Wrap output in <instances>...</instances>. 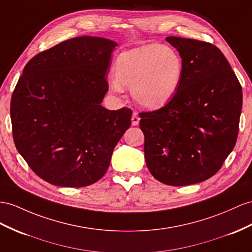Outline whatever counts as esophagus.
Here are the masks:
<instances>
[{"mask_svg":"<svg viewBox=\"0 0 252 252\" xmlns=\"http://www.w3.org/2000/svg\"><path fill=\"white\" fill-rule=\"evenodd\" d=\"M131 120H132V126H138L140 118L138 117L137 113H133V115H132V119H131Z\"/></svg>","mask_w":252,"mask_h":252,"instance_id":"34e87169","label":"esophagus"}]
</instances>
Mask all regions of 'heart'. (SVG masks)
<instances>
[{"instance_id": "obj_1", "label": "heart", "mask_w": 252, "mask_h": 252, "mask_svg": "<svg viewBox=\"0 0 252 252\" xmlns=\"http://www.w3.org/2000/svg\"><path fill=\"white\" fill-rule=\"evenodd\" d=\"M114 72L115 79L108 82L112 93L121 94L125 87H131L139 106L156 109L177 94L183 77V63L175 50L147 44L120 54Z\"/></svg>"}]
</instances>
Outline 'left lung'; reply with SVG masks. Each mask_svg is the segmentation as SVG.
<instances>
[{
	"label": "left lung",
	"instance_id": "left-lung-1",
	"mask_svg": "<svg viewBox=\"0 0 252 252\" xmlns=\"http://www.w3.org/2000/svg\"><path fill=\"white\" fill-rule=\"evenodd\" d=\"M178 50L183 77L158 111L140 113L148 169L167 185H191L221 168L236 143L242 86L221 51L189 38H166Z\"/></svg>",
	"mask_w": 252,
	"mask_h": 252
}]
</instances>
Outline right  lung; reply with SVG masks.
Masks as SVG:
<instances>
[{
  "instance_id": "add662e5",
  "label": "right lung",
  "mask_w": 252,
  "mask_h": 252,
  "mask_svg": "<svg viewBox=\"0 0 252 252\" xmlns=\"http://www.w3.org/2000/svg\"><path fill=\"white\" fill-rule=\"evenodd\" d=\"M117 42L82 36L34 56L11 96L18 152L38 177L62 188L95 183L131 126V109L101 103Z\"/></svg>"
}]
</instances>
